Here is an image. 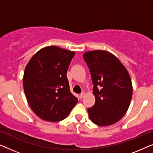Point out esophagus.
Segmentation results:
<instances>
[{"instance_id":"obj_1","label":"esophagus","mask_w":153,"mask_h":153,"mask_svg":"<svg viewBox=\"0 0 153 153\" xmlns=\"http://www.w3.org/2000/svg\"><path fill=\"white\" fill-rule=\"evenodd\" d=\"M85 96V94L83 92V93H82L80 95H79V98H80V99H82Z\"/></svg>"}]
</instances>
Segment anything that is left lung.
I'll list each match as a JSON object with an SVG mask.
<instances>
[{"label": "left lung", "mask_w": 153, "mask_h": 153, "mask_svg": "<svg viewBox=\"0 0 153 153\" xmlns=\"http://www.w3.org/2000/svg\"><path fill=\"white\" fill-rule=\"evenodd\" d=\"M94 85L95 104L87 109L90 119L99 126H111L128 111L132 96L130 75L120 60L107 51L84 53Z\"/></svg>", "instance_id": "8db88e82"}]
</instances>
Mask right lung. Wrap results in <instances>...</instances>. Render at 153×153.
<instances>
[{"label": "right lung", "mask_w": 153, "mask_h": 153, "mask_svg": "<svg viewBox=\"0 0 153 153\" xmlns=\"http://www.w3.org/2000/svg\"><path fill=\"white\" fill-rule=\"evenodd\" d=\"M74 51L55 46L44 47L25 66L23 89L27 102L36 115L46 121L67 117L77 102L70 91L66 73Z\"/></svg>", "instance_id": "obj_1"}]
</instances>
